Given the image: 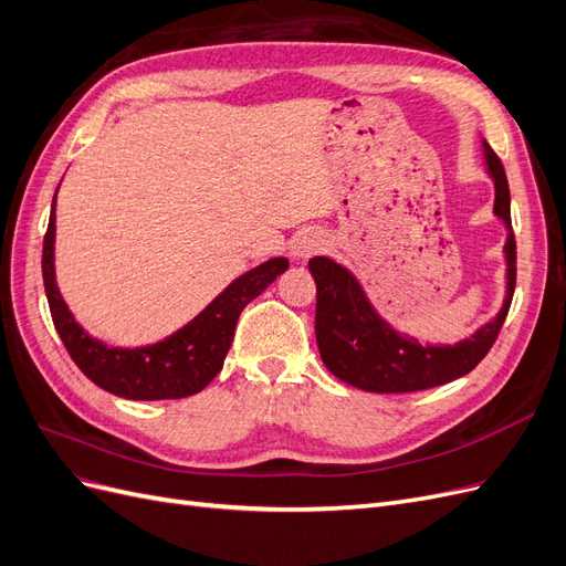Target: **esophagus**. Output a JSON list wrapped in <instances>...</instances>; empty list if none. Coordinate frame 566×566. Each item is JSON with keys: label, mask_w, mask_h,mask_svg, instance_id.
<instances>
[{"label": "esophagus", "mask_w": 566, "mask_h": 566, "mask_svg": "<svg viewBox=\"0 0 566 566\" xmlns=\"http://www.w3.org/2000/svg\"><path fill=\"white\" fill-rule=\"evenodd\" d=\"M323 235L314 229H306V231H300L295 238H293V245H290V254L295 256V260H310V256L314 252H318L323 248Z\"/></svg>", "instance_id": "esophagus-1"}]
</instances>
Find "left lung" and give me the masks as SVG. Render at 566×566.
I'll return each instance as SVG.
<instances>
[{"mask_svg":"<svg viewBox=\"0 0 566 566\" xmlns=\"http://www.w3.org/2000/svg\"><path fill=\"white\" fill-rule=\"evenodd\" d=\"M489 177L495 186L493 214L507 229L505 262L507 290L501 312L484 323L474 335L455 345H420L380 318L373 310L361 283L352 271L328 260L314 256L310 271L316 281V342L325 368L335 378L375 394H403L447 385L468 375L493 347L507 316L517 281V245L510 219V188L505 169L493 148L484 142Z\"/></svg>","mask_w":566,"mask_h":566,"instance_id":"1","label":"left lung"}]
</instances>
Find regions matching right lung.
Wrapping results in <instances>:
<instances>
[{
    "label": "right lung",
    "mask_w": 566,
    "mask_h": 566,
    "mask_svg": "<svg viewBox=\"0 0 566 566\" xmlns=\"http://www.w3.org/2000/svg\"><path fill=\"white\" fill-rule=\"evenodd\" d=\"M54 208L56 196L54 202H51L49 227L42 248V279L51 318H54L63 345L77 368L94 385L123 399H184L208 387L221 366H224L238 316L287 269L285 256H273V260L250 269L243 276H238L224 293L205 306L193 321H188L184 328L165 337L163 342H156V345L136 349L108 347L101 339L84 333L59 293L54 271Z\"/></svg>",
    "instance_id": "right-lung-1"
}]
</instances>
